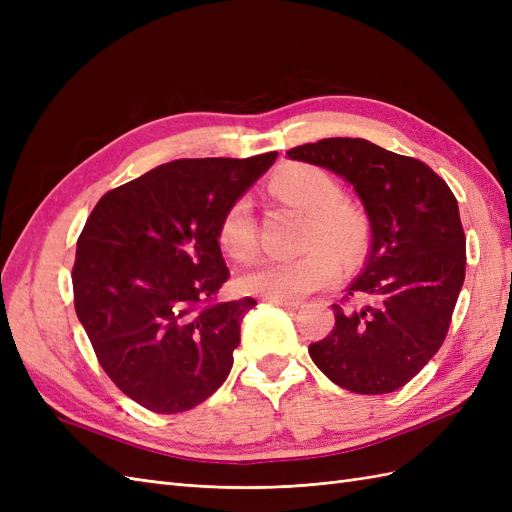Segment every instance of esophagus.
Here are the masks:
<instances>
[{
	"instance_id": "1",
	"label": "esophagus",
	"mask_w": 512,
	"mask_h": 512,
	"mask_svg": "<svg viewBox=\"0 0 512 512\" xmlns=\"http://www.w3.org/2000/svg\"><path fill=\"white\" fill-rule=\"evenodd\" d=\"M269 303H273V305H280V307H284V309H299V301H292V299H269Z\"/></svg>"
}]
</instances>
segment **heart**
Wrapping results in <instances>:
<instances>
[{
	"label": "heart",
	"instance_id": "b5f03b06",
	"mask_svg": "<svg viewBox=\"0 0 512 512\" xmlns=\"http://www.w3.org/2000/svg\"><path fill=\"white\" fill-rule=\"evenodd\" d=\"M273 192L284 203L309 215L305 247L312 250L301 258L265 260L241 275L243 292L262 299H299L329 286L337 273V258L350 265L359 260L367 232L361 215L344 205V192L327 170L307 164H294L273 179ZM218 239L232 260H250L258 252V228L252 203L239 198L220 222ZM335 251L329 253L323 247Z\"/></svg>",
	"mask_w": 512,
	"mask_h": 512
}]
</instances>
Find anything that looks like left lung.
<instances>
[{"label":"left lung","instance_id":"left-lung-1","mask_svg":"<svg viewBox=\"0 0 512 512\" xmlns=\"http://www.w3.org/2000/svg\"><path fill=\"white\" fill-rule=\"evenodd\" d=\"M286 156L348 181L371 228L365 269L346 290L359 305H333L335 327L309 356L342 389L393 393L431 361L451 324L466 277L457 198L421 160L365 138H322Z\"/></svg>","mask_w":512,"mask_h":512}]
</instances>
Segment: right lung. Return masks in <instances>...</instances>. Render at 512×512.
<instances>
[{
	"label": "right lung",
	"mask_w": 512,
	"mask_h": 512,
	"mask_svg": "<svg viewBox=\"0 0 512 512\" xmlns=\"http://www.w3.org/2000/svg\"><path fill=\"white\" fill-rule=\"evenodd\" d=\"M277 151L175 160L106 192L76 241V316L119 391L158 414L185 412L220 389L252 297L209 303L228 280L226 209Z\"/></svg>",
	"instance_id": "right-lung-1"
}]
</instances>
